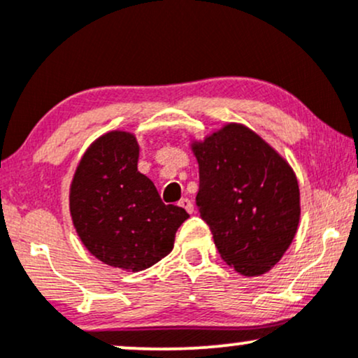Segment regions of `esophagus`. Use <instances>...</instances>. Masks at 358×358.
Masks as SVG:
<instances>
[{
	"instance_id": "34e87169",
	"label": "esophagus",
	"mask_w": 358,
	"mask_h": 358,
	"mask_svg": "<svg viewBox=\"0 0 358 358\" xmlns=\"http://www.w3.org/2000/svg\"><path fill=\"white\" fill-rule=\"evenodd\" d=\"M178 205L182 208H185V210H187L188 213H193V203H192L190 199H182V200H180Z\"/></svg>"
}]
</instances>
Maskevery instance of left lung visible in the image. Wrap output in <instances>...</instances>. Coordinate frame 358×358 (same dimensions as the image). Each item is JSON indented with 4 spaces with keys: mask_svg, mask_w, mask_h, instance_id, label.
Instances as JSON below:
<instances>
[{
    "mask_svg": "<svg viewBox=\"0 0 358 358\" xmlns=\"http://www.w3.org/2000/svg\"><path fill=\"white\" fill-rule=\"evenodd\" d=\"M190 148L199 163L196 205L220 257L242 276H261L296 236L299 185L287 159L256 131L227 122Z\"/></svg>",
    "mask_w": 358,
    "mask_h": 358,
    "instance_id": "1",
    "label": "left lung"
}]
</instances>
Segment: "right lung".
I'll use <instances>...</instances> for the list:
<instances>
[{
    "label": "right lung",
    "instance_id": "obj_1",
    "mask_svg": "<svg viewBox=\"0 0 358 358\" xmlns=\"http://www.w3.org/2000/svg\"><path fill=\"white\" fill-rule=\"evenodd\" d=\"M139 145L129 131H109L90 143L73 173L69 208L85 249L104 264L145 271L173 249L188 219L165 205L155 183L138 171Z\"/></svg>",
    "mask_w": 358,
    "mask_h": 358
}]
</instances>
